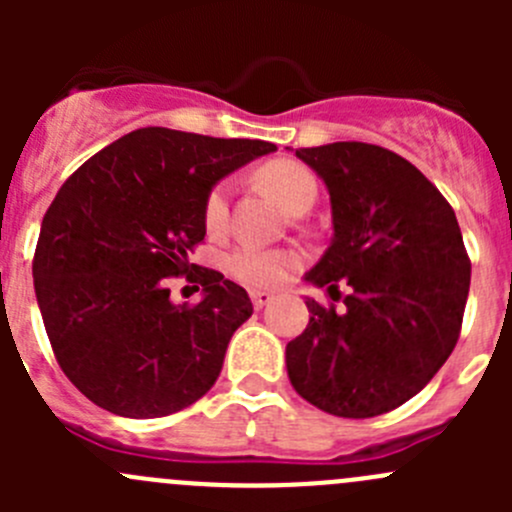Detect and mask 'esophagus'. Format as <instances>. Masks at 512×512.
Returning a JSON list of instances; mask_svg holds the SVG:
<instances>
[{"instance_id": "34e87169", "label": "esophagus", "mask_w": 512, "mask_h": 512, "mask_svg": "<svg viewBox=\"0 0 512 512\" xmlns=\"http://www.w3.org/2000/svg\"><path fill=\"white\" fill-rule=\"evenodd\" d=\"M250 299H252V304H255V309H262V307H267L272 299H275V294L265 292V289H252Z\"/></svg>"}]
</instances>
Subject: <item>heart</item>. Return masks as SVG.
I'll use <instances>...</instances> for the list:
<instances>
[{
    "mask_svg": "<svg viewBox=\"0 0 512 512\" xmlns=\"http://www.w3.org/2000/svg\"><path fill=\"white\" fill-rule=\"evenodd\" d=\"M257 180L294 215L307 213L317 200V178L312 170L294 160H275L262 165L257 170ZM230 198V180H220L205 195L203 223L210 235H223L230 225ZM299 262L302 255L289 247H260L245 242L225 257V270L247 287H277L292 275Z\"/></svg>",
    "mask_w": 512,
    "mask_h": 512,
    "instance_id": "1",
    "label": "heart"
}]
</instances>
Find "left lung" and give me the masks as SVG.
<instances>
[{"instance_id":"8db88e82","label":"left lung","mask_w":512,"mask_h":512,"mask_svg":"<svg viewBox=\"0 0 512 512\" xmlns=\"http://www.w3.org/2000/svg\"><path fill=\"white\" fill-rule=\"evenodd\" d=\"M297 158L327 183L334 223L307 280L349 294L342 312L307 299L309 327L287 344L289 381L332 416H381L416 396L461 337L471 287L461 227L441 190L389 148L342 141Z\"/></svg>"}]
</instances>
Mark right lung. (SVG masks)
<instances>
[{
    "label": "right lung",
    "instance_id": "obj_1",
    "mask_svg": "<svg viewBox=\"0 0 512 512\" xmlns=\"http://www.w3.org/2000/svg\"><path fill=\"white\" fill-rule=\"evenodd\" d=\"M267 141L138 128L66 178L41 220L32 272L51 349L71 384L101 409L158 418L195 404L223 369L252 302L190 255L203 242L215 183ZM204 287L169 302L167 280Z\"/></svg>",
    "mask_w": 512,
    "mask_h": 512
}]
</instances>
